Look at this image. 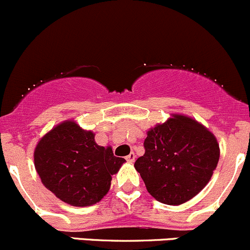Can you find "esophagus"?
Returning a JSON list of instances; mask_svg holds the SVG:
<instances>
[{
  "label": "esophagus",
  "mask_w": 250,
  "mask_h": 250,
  "mask_svg": "<svg viewBox=\"0 0 250 250\" xmlns=\"http://www.w3.org/2000/svg\"><path fill=\"white\" fill-rule=\"evenodd\" d=\"M135 158H136V156H135V153H134V152H132V153H129L127 157H125L127 162H129V163L135 162Z\"/></svg>",
  "instance_id": "34e87169"
}]
</instances>
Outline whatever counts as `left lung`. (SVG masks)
I'll use <instances>...</instances> for the list:
<instances>
[{
    "mask_svg": "<svg viewBox=\"0 0 250 250\" xmlns=\"http://www.w3.org/2000/svg\"><path fill=\"white\" fill-rule=\"evenodd\" d=\"M145 154L136 159V171L147 191L167 205H182L206 187L219 160L217 138L200 122L172 114L147 130Z\"/></svg>",
    "mask_w": 250,
    "mask_h": 250,
    "instance_id": "left-lung-1",
    "label": "left lung"
}]
</instances>
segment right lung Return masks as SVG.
<instances>
[{"instance_id":"obj_1","label":"right lung","mask_w":250,"mask_h":250,"mask_svg":"<svg viewBox=\"0 0 250 250\" xmlns=\"http://www.w3.org/2000/svg\"><path fill=\"white\" fill-rule=\"evenodd\" d=\"M35 167L44 187L75 207L97 204L111 186L112 175L125 159L115 157L111 146H99L92 130L74 120L55 125L37 144Z\"/></svg>"}]
</instances>
